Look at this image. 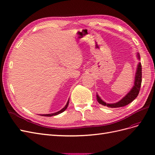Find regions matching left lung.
Instances as JSON below:
<instances>
[{"label": "left lung", "mask_w": 155, "mask_h": 155, "mask_svg": "<svg viewBox=\"0 0 155 155\" xmlns=\"http://www.w3.org/2000/svg\"><path fill=\"white\" fill-rule=\"evenodd\" d=\"M138 58L140 60V54L138 53ZM141 76H142V73H141V65L140 63L138 64V68L136 69V76H135V81H134V86L132 88V90L128 93L125 97L116 103L113 104H108L106 103L105 102L101 99L99 96L97 94V100L98 103L103 106H107V107L109 108H119L125 107V106L129 104L132 101H133L137 96L138 95L139 91L140 90V87L141 84Z\"/></svg>", "instance_id": "1"}]
</instances>
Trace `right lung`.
I'll return each instance as SVG.
<instances>
[{
    "label": "right lung",
    "mask_w": 155,
    "mask_h": 155,
    "mask_svg": "<svg viewBox=\"0 0 155 155\" xmlns=\"http://www.w3.org/2000/svg\"><path fill=\"white\" fill-rule=\"evenodd\" d=\"M68 104H69V100L68 101L67 104H66V105L65 106V107L63 108L61 110H60V111L57 112H55V113H53V114H43V115H41V116H47V117H51L52 116H56V115H58V114H60L61 113H62L63 112H64L65 110H66V108H68Z\"/></svg>",
    "instance_id": "add662e5"
}]
</instances>
